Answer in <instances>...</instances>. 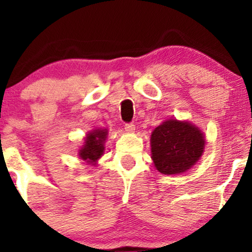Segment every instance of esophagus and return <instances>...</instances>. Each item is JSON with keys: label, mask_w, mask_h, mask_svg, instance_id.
Returning <instances> with one entry per match:
<instances>
[{"label": "esophagus", "mask_w": 252, "mask_h": 252, "mask_svg": "<svg viewBox=\"0 0 252 252\" xmlns=\"http://www.w3.org/2000/svg\"><path fill=\"white\" fill-rule=\"evenodd\" d=\"M126 132H134L135 131V124L132 123H126V126H124Z\"/></svg>", "instance_id": "esophagus-1"}]
</instances>
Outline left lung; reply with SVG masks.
Instances as JSON below:
<instances>
[{
    "label": "left lung",
    "mask_w": 252,
    "mask_h": 252,
    "mask_svg": "<svg viewBox=\"0 0 252 252\" xmlns=\"http://www.w3.org/2000/svg\"><path fill=\"white\" fill-rule=\"evenodd\" d=\"M205 143V135L194 124L167 120L152 132L153 162L162 174H181L198 162Z\"/></svg>",
    "instance_id": "left-lung-1"
}]
</instances>
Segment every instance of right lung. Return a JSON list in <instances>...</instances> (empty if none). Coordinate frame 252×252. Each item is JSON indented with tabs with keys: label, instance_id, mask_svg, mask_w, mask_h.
Here are the masks:
<instances>
[{
	"label": "right lung",
	"instance_id": "right-lung-1",
	"mask_svg": "<svg viewBox=\"0 0 252 252\" xmlns=\"http://www.w3.org/2000/svg\"><path fill=\"white\" fill-rule=\"evenodd\" d=\"M108 136V130L106 129H96L90 131L85 137V142L83 147L79 149V158L86 161L88 163L96 164L98 158H102L104 153V142Z\"/></svg>",
	"mask_w": 252,
	"mask_h": 252
}]
</instances>
